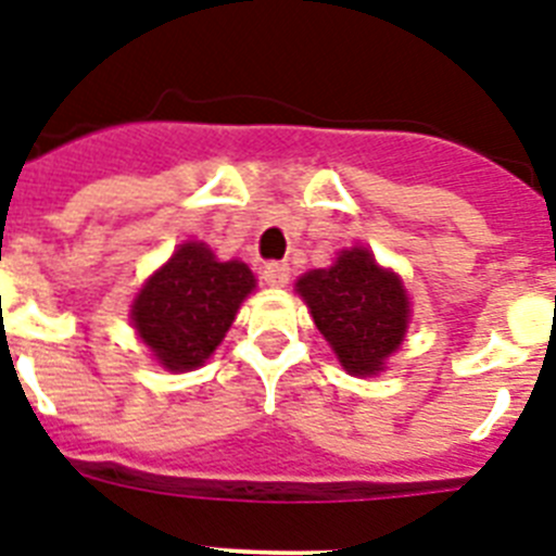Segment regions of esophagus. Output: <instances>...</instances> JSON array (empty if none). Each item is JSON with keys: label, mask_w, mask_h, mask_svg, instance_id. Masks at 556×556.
I'll use <instances>...</instances> for the list:
<instances>
[{"label": "esophagus", "mask_w": 556, "mask_h": 556, "mask_svg": "<svg viewBox=\"0 0 556 556\" xmlns=\"http://www.w3.org/2000/svg\"><path fill=\"white\" fill-rule=\"evenodd\" d=\"M289 264L283 262H269L267 267H264V281L269 283V287H287L289 283Z\"/></svg>", "instance_id": "1"}]
</instances>
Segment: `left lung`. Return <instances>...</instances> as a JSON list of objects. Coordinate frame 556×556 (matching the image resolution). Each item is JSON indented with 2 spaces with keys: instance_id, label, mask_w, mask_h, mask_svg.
Masks as SVG:
<instances>
[{
  "instance_id": "8db88e82",
  "label": "left lung",
  "mask_w": 556,
  "mask_h": 556,
  "mask_svg": "<svg viewBox=\"0 0 556 556\" xmlns=\"http://www.w3.org/2000/svg\"><path fill=\"white\" fill-rule=\"evenodd\" d=\"M298 292L353 376L384 370V358L404 342L409 301L401 278L378 267L370 250H342L331 269L303 275Z\"/></svg>"
}]
</instances>
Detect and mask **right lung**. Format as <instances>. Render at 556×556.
I'll return each instance as SVG.
<instances>
[{
  "label": "right lung",
  "mask_w": 556,
  "mask_h": 556,
  "mask_svg": "<svg viewBox=\"0 0 556 556\" xmlns=\"http://www.w3.org/2000/svg\"><path fill=\"white\" fill-rule=\"evenodd\" d=\"M255 287L242 262H217L205 244H180L132 303V326L169 370L200 367L223 342Z\"/></svg>",
  "instance_id": "add662e5"
}]
</instances>
